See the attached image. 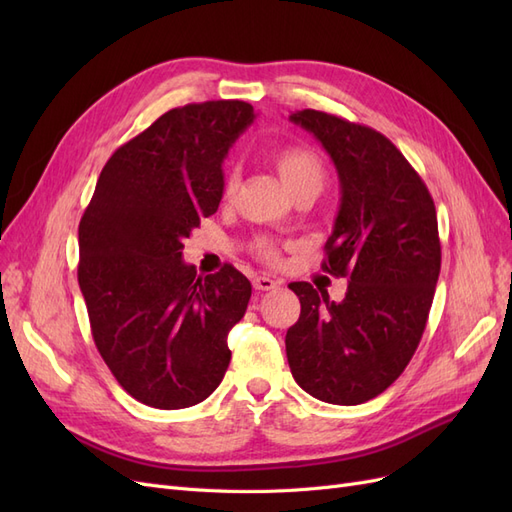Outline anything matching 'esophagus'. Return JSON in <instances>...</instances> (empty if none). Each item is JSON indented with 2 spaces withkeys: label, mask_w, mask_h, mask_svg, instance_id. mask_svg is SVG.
Listing matches in <instances>:
<instances>
[{
  "label": "esophagus",
  "mask_w": 512,
  "mask_h": 512,
  "mask_svg": "<svg viewBox=\"0 0 512 512\" xmlns=\"http://www.w3.org/2000/svg\"><path fill=\"white\" fill-rule=\"evenodd\" d=\"M252 284H254V288H256V290H273V288L280 286L282 282L273 280V277H269V275H256Z\"/></svg>",
  "instance_id": "1"
}]
</instances>
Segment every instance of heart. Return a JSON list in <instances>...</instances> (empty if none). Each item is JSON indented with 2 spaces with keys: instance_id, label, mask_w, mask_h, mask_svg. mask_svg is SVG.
Wrapping results in <instances>:
<instances>
[{
  "instance_id": "obj_1",
  "label": "heart",
  "mask_w": 512,
  "mask_h": 512,
  "mask_svg": "<svg viewBox=\"0 0 512 512\" xmlns=\"http://www.w3.org/2000/svg\"><path fill=\"white\" fill-rule=\"evenodd\" d=\"M269 160L290 194H294L301 188H318V190L322 188L324 164L318 158V153L309 147H305V145L277 147L269 153ZM237 183H239L237 173H232V170L230 173H226L224 183H222V200H230L232 196H235ZM256 252L267 262L280 260V245H277L269 237L256 239Z\"/></svg>"
}]
</instances>
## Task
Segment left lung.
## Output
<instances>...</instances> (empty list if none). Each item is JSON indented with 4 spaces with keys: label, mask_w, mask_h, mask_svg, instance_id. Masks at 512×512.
<instances>
[{
    "label": "left lung",
    "mask_w": 512,
    "mask_h": 512,
    "mask_svg": "<svg viewBox=\"0 0 512 512\" xmlns=\"http://www.w3.org/2000/svg\"><path fill=\"white\" fill-rule=\"evenodd\" d=\"M329 153L342 203L322 269L348 277L346 297L307 282L286 356L303 391L337 406L378 397L401 376L421 342L440 275L436 205L389 138L314 108L290 115Z\"/></svg>",
    "instance_id": "1"
}]
</instances>
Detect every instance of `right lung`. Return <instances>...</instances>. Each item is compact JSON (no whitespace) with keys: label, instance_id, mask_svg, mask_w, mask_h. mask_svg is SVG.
<instances>
[{"label":"right lung","instance_id":"1","mask_svg":"<svg viewBox=\"0 0 512 512\" xmlns=\"http://www.w3.org/2000/svg\"><path fill=\"white\" fill-rule=\"evenodd\" d=\"M241 100L164 113L104 164L79 224V286L117 382L160 410L190 408L222 382L228 331L252 284L232 265L196 275L183 239L222 200V162L254 121Z\"/></svg>","mask_w":512,"mask_h":512}]
</instances>
